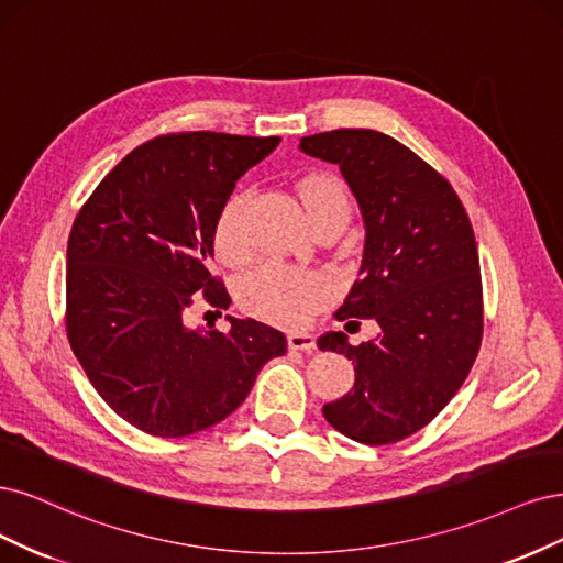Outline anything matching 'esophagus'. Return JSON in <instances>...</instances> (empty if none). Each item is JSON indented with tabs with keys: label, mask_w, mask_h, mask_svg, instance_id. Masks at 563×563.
Here are the masks:
<instances>
[{
	"label": "esophagus",
	"mask_w": 563,
	"mask_h": 563,
	"mask_svg": "<svg viewBox=\"0 0 563 563\" xmlns=\"http://www.w3.org/2000/svg\"><path fill=\"white\" fill-rule=\"evenodd\" d=\"M287 346L292 351H313L316 349V334L311 332H292L287 336Z\"/></svg>",
	"instance_id": "esophagus-1"
}]
</instances>
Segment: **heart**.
Wrapping results in <instances>:
<instances>
[{
  "label": "heart",
  "mask_w": 563,
  "mask_h": 563,
  "mask_svg": "<svg viewBox=\"0 0 563 563\" xmlns=\"http://www.w3.org/2000/svg\"><path fill=\"white\" fill-rule=\"evenodd\" d=\"M297 191L306 208L308 220H316L318 214L334 208H349L346 189H343L341 179L330 173L306 175ZM245 191L231 194L214 220V255L227 264H235L245 257ZM328 280L318 274H311V271H297L287 266H262L241 280L239 301L250 313H255L264 320L280 324H299L328 299Z\"/></svg>",
  "instance_id": "heart-1"
}]
</instances>
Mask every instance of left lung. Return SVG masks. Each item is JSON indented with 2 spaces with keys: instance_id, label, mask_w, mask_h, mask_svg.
<instances>
[{
  "instance_id": "left-lung-1",
  "label": "left lung",
  "mask_w": 563,
  "mask_h": 563,
  "mask_svg": "<svg viewBox=\"0 0 563 563\" xmlns=\"http://www.w3.org/2000/svg\"><path fill=\"white\" fill-rule=\"evenodd\" d=\"M299 150L336 163L365 224L357 280L334 318H369L380 328L360 346L343 332L318 339L320 351L346 355L355 369L353 390L322 413L355 442H400L449 405L477 357L473 224L446 179L386 133L341 129L301 137Z\"/></svg>"
}]
</instances>
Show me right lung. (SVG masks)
I'll return each instance as SVG.
<instances>
[{"label": "right lung", "mask_w": 563, "mask_h": 563, "mask_svg": "<svg viewBox=\"0 0 563 563\" xmlns=\"http://www.w3.org/2000/svg\"><path fill=\"white\" fill-rule=\"evenodd\" d=\"M280 137L177 133L140 144L79 210L67 241V336L90 384L123 421L187 438L243 405L260 369L285 355L283 332L252 318L229 332L189 328L210 276L212 229L239 177Z\"/></svg>", "instance_id": "add662e5"}]
</instances>
